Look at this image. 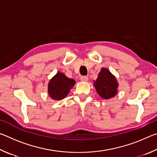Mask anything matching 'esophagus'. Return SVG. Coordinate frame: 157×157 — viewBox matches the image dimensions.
Listing matches in <instances>:
<instances>
[{
  "label": "esophagus",
  "instance_id": "esophagus-1",
  "mask_svg": "<svg viewBox=\"0 0 157 157\" xmlns=\"http://www.w3.org/2000/svg\"><path fill=\"white\" fill-rule=\"evenodd\" d=\"M89 79V78L87 76H82L80 78V80L82 82H87Z\"/></svg>",
  "mask_w": 157,
  "mask_h": 157
}]
</instances>
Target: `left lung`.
Instances as JSON below:
<instances>
[{
    "label": "left lung",
    "instance_id": "1",
    "mask_svg": "<svg viewBox=\"0 0 157 157\" xmlns=\"http://www.w3.org/2000/svg\"><path fill=\"white\" fill-rule=\"evenodd\" d=\"M94 84L100 96L106 100L115 96L118 91V84L115 76L107 68L101 69Z\"/></svg>",
    "mask_w": 157,
    "mask_h": 157
}]
</instances>
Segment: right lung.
Wrapping results in <instances>:
<instances>
[{"label": "right lung", "mask_w": 157, "mask_h": 157, "mask_svg": "<svg viewBox=\"0 0 157 157\" xmlns=\"http://www.w3.org/2000/svg\"><path fill=\"white\" fill-rule=\"evenodd\" d=\"M75 84V81L73 79L68 78L63 73L58 72L50 80L48 86V92L52 99L62 100L67 96Z\"/></svg>", "instance_id": "add662e5"}]
</instances>
